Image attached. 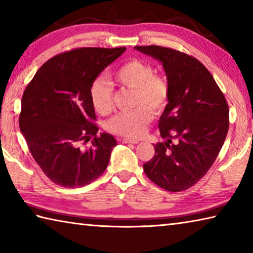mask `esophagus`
Masks as SVG:
<instances>
[{
    "label": "esophagus",
    "instance_id": "obj_1",
    "mask_svg": "<svg viewBox=\"0 0 253 253\" xmlns=\"http://www.w3.org/2000/svg\"><path fill=\"white\" fill-rule=\"evenodd\" d=\"M122 142H124V144H138L139 140L130 139V138H123Z\"/></svg>",
    "mask_w": 253,
    "mask_h": 253
}]
</instances>
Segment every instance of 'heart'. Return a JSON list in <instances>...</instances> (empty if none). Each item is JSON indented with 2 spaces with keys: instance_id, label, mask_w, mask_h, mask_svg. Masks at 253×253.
I'll return each instance as SVG.
<instances>
[{
  "instance_id": "b5f03b06",
  "label": "heart",
  "mask_w": 253,
  "mask_h": 253,
  "mask_svg": "<svg viewBox=\"0 0 253 253\" xmlns=\"http://www.w3.org/2000/svg\"><path fill=\"white\" fill-rule=\"evenodd\" d=\"M119 84L135 89L132 111L121 112L107 122L108 131L115 135L137 139L145 134L154 118V113H162L170 98V85L166 77L156 74L149 63L130 59L114 72ZM90 103L95 111L106 115L114 106V88L103 79H96L89 87Z\"/></svg>"
}]
</instances>
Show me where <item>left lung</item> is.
<instances>
[{
	"mask_svg": "<svg viewBox=\"0 0 253 253\" xmlns=\"http://www.w3.org/2000/svg\"><path fill=\"white\" fill-rule=\"evenodd\" d=\"M135 48L163 63L170 85V98L158 124L164 141L154 145L155 156L144 164V171L165 190H187L212 166L226 139V97L196 57L158 45Z\"/></svg>",
	"mask_w": 253,
	"mask_h": 253,
	"instance_id": "8db88e82",
	"label": "left lung"
}]
</instances>
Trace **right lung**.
Here are the masks:
<instances>
[{
	"mask_svg": "<svg viewBox=\"0 0 253 253\" xmlns=\"http://www.w3.org/2000/svg\"><path fill=\"white\" fill-rule=\"evenodd\" d=\"M125 49L80 47L57 54L26 86L20 129L35 162L58 186H86L106 170L117 142L106 132L97 135L89 87ZM90 138L91 147L85 149Z\"/></svg>",
	"mask_w": 253,
	"mask_h": 253,
	"instance_id": "1",
	"label": "right lung"
}]
</instances>
